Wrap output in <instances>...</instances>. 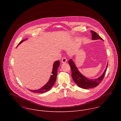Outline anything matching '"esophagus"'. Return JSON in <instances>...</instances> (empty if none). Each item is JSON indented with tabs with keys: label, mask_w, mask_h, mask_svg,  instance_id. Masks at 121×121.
<instances>
[{
	"label": "esophagus",
	"mask_w": 121,
	"mask_h": 121,
	"mask_svg": "<svg viewBox=\"0 0 121 121\" xmlns=\"http://www.w3.org/2000/svg\"><path fill=\"white\" fill-rule=\"evenodd\" d=\"M67 61V59L65 57H63L62 58V60H61V63H65Z\"/></svg>",
	"instance_id": "obj_1"
}]
</instances>
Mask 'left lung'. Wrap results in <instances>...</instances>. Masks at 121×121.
Here are the masks:
<instances>
[{"mask_svg": "<svg viewBox=\"0 0 121 121\" xmlns=\"http://www.w3.org/2000/svg\"><path fill=\"white\" fill-rule=\"evenodd\" d=\"M91 32L92 34L91 38L92 40H101L103 41V39L96 32L93 30H91ZM68 63L71 69L72 77L74 81L79 87L84 89H92L97 87L98 85H99L104 77L108 65V63L104 72L99 77L95 79H91L86 78L79 71L72 59H70L69 60Z\"/></svg>", "mask_w": 121, "mask_h": 121, "instance_id": "left-lung-1", "label": "left lung"}]
</instances>
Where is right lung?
Wrapping results in <instances>:
<instances>
[{
	"label": "right lung",
	"instance_id": "add662e5",
	"mask_svg": "<svg viewBox=\"0 0 121 121\" xmlns=\"http://www.w3.org/2000/svg\"><path fill=\"white\" fill-rule=\"evenodd\" d=\"M27 39H26L21 41L20 43L18 44V46L20 45L21 43H22V42H23L24 41H26ZM59 65H60V61L59 60L56 61V62H54L53 66L52 72V75H51L49 80L47 82V83L45 85H44V86H43L42 88L36 90H29V89L28 90L32 92L37 93H44L50 91L52 89V88L53 87V86L56 81V76L57 74V69Z\"/></svg>",
	"mask_w": 121,
	"mask_h": 121
}]
</instances>
